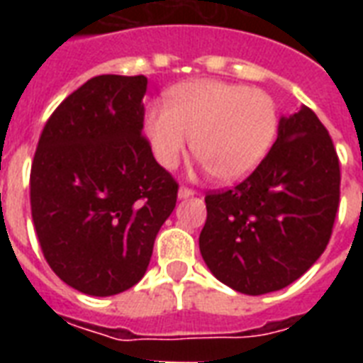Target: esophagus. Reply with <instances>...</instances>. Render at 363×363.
<instances>
[{
	"label": "esophagus",
	"instance_id": "34e87169",
	"mask_svg": "<svg viewBox=\"0 0 363 363\" xmlns=\"http://www.w3.org/2000/svg\"><path fill=\"white\" fill-rule=\"evenodd\" d=\"M194 190L192 188H186V186H181L179 188V198L181 199H186V198H190V196H194Z\"/></svg>",
	"mask_w": 363,
	"mask_h": 363
}]
</instances>
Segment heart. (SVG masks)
I'll return each instance as SVG.
<instances>
[{
	"mask_svg": "<svg viewBox=\"0 0 363 363\" xmlns=\"http://www.w3.org/2000/svg\"><path fill=\"white\" fill-rule=\"evenodd\" d=\"M148 139L160 164L173 169L194 145V154L222 182H238L269 152L279 113L269 94L215 79L171 88L165 107L145 116Z\"/></svg>",
	"mask_w": 363,
	"mask_h": 363,
	"instance_id": "b5f03b06",
	"label": "heart"
}]
</instances>
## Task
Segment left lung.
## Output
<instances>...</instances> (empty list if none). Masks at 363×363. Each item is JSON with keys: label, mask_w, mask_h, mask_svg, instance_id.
I'll list each match as a JSON object with an SVG mask.
<instances>
[{"label": "left lung", "mask_w": 363, "mask_h": 363, "mask_svg": "<svg viewBox=\"0 0 363 363\" xmlns=\"http://www.w3.org/2000/svg\"><path fill=\"white\" fill-rule=\"evenodd\" d=\"M341 171L318 116H282L264 162L232 190L205 196L199 250L211 273L248 296L292 284L320 258L339 207Z\"/></svg>", "instance_id": "1"}]
</instances>
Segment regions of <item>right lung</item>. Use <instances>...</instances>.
<instances>
[{"label":"right lung","mask_w":363,"mask_h":363,"mask_svg":"<svg viewBox=\"0 0 363 363\" xmlns=\"http://www.w3.org/2000/svg\"><path fill=\"white\" fill-rule=\"evenodd\" d=\"M147 77L99 75L56 107L37 143L31 218L56 275L88 296L141 281L179 184L143 137Z\"/></svg>","instance_id":"obj_1"}]
</instances>
